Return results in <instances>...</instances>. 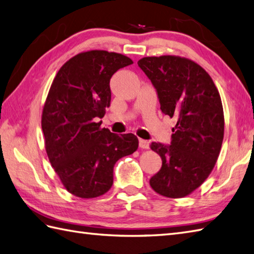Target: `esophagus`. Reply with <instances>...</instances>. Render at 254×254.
Returning a JSON list of instances; mask_svg holds the SVG:
<instances>
[{
    "instance_id": "34e87169",
    "label": "esophagus",
    "mask_w": 254,
    "mask_h": 254,
    "mask_svg": "<svg viewBox=\"0 0 254 254\" xmlns=\"http://www.w3.org/2000/svg\"><path fill=\"white\" fill-rule=\"evenodd\" d=\"M138 145H139V147L143 148V149H147V148H149V142L145 141V139H139Z\"/></svg>"
}]
</instances>
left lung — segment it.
I'll list each match as a JSON object with an SVG mask.
<instances>
[{
    "label": "left lung",
    "instance_id": "obj_1",
    "mask_svg": "<svg viewBox=\"0 0 254 254\" xmlns=\"http://www.w3.org/2000/svg\"><path fill=\"white\" fill-rule=\"evenodd\" d=\"M137 64L157 90L161 111L177 120L171 145L150 144L163 166L149 185L163 196L185 197L207 179L222 148L225 119L218 89L190 59L146 57Z\"/></svg>",
    "mask_w": 254,
    "mask_h": 254
}]
</instances>
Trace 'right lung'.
Listing matches in <instances>:
<instances>
[{"label":"right lung","mask_w":254,"mask_h":254,"mask_svg":"<svg viewBox=\"0 0 254 254\" xmlns=\"http://www.w3.org/2000/svg\"><path fill=\"white\" fill-rule=\"evenodd\" d=\"M132 63L121 53L80 52L51 84L41 116L45 147L63 187L75 196L94 198L109 191L115 164L138 147L134 134L118 135L95 122L110 107L111 76Z\"/></svg>","instance_id":"obj_1"}]
</instances>
